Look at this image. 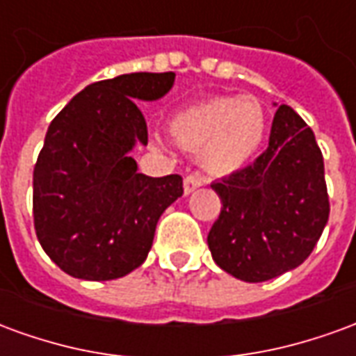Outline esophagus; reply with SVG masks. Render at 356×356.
<instances>
[{
	"label": "esophagus",
	"instance_id": "34e87169",
	"mask_svg": "<svg viewBox=\"0 0 356 356\" xmlns=\"http://www.w3.org/2000/svg\"><path fill=\"white\" fill-rule=\"evenodd\" d=\"M204 185V179L198 175V173H193V175H186L185 177V183H183V186H185V193L186 194H191L194 193L198 186Z\"/></svg>",
	"mask_w": 356,
	"mask_h": 356
}]
</instances>
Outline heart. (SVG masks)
I'll return each instance as SVG.
<instances>
[{"instance_id": "heart-1", "label": "heart", "mask_w": 356, "mask_h": 356, "mask_svg": "<svg viewBox=\"0 0 356 356\" xmlns=\"http://www.w3.org/2000/svg\"><path fill=\"white\" fill-rule=\"evenodd\" d=\"M170 129L181 147L200 150L206 170L231 175L246 168L261 150L267 112L254 97H216L179 110Z\"/></svg>"}]
</instances>
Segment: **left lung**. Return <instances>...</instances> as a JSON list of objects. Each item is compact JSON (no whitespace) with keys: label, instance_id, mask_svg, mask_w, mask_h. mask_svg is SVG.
<instances>
[{"label":"left lung","instance_id":"8db88e82","mask_svg":"<svg viewBox=\"0 0 356 356\" xmlns=\"http://www.w3.org/2000/svg\"><path fill=\"white\" fill-rule=\"evenodd\" d=\"M275 106L267 150L254 165L211 183L223 208L208 234L209 252L244 282H265L299 267L330 216L314 133L291 106Z\"/></svg>","mask_w":356,"mask_h":356}]
</instances>
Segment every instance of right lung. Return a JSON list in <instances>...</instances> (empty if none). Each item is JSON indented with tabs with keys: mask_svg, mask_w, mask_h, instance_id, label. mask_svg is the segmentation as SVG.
I'll return each mask as SVG.
<instances>
[{
	"mask_svg": "<svg viewBox=\"0 0 356 356\" xmlns=\"http://www.w3.org/2000/svg\"><path fill=\"white\" fill-rule=\"evenodd\" d=\"M173 83V72L97 81L51 122L34 168V227L66 275H129L147 259L160 216L183 196L181 175L148 177L131 158L148 143L137 101H158Z\"/></svg>",
	"mask_w": 356,
	"mask_h": 356,
	"instance_id": "add662e5",
	"label": "right lung"
}]
</instances>
